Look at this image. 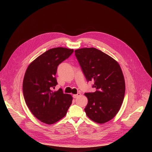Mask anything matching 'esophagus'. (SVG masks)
<instances>
[{
  "instance_id": "esophagus-1",
  "label": "esophagus",
  "mask_w": 152,
  "mask_h": 152,
  "mask_svg": "<svg viewBox=\"0 0 152 152\" xmlns=\"http://www.w3.org/2000/svg\"><path fill=\"white\" fill-rule=\"evenodd\" d=\"M80 95H81V94H80V93H78L77 94H74V95L73 96V97L75 99H76V98H77L78 97L80 96Z\"/></svg>"
}]
</instances>
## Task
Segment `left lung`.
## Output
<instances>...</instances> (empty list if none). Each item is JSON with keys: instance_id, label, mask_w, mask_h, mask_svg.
Listing matches in <instances>:
<instances>
[{"instance_id": "left-lung-1", "label": "left lung", "mask_w": 152, "mask_h": 152, "mask_svg": "<svg viewBox=\"0 0 152 152\" xmlns=\"http://www.w3.org/2000/svg\"><path fill=\"white\" fill-rule=\"evenodd\" d=\"M83 73L88 82L94 80V93H86V115L102 124L113 119L119 111L125 94V82L118 63L96 48L75 51Z\"/></svg>"}]
</instances>
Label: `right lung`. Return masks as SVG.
Masks as SVG:
<instances>
[{"label": "right lung", "mask_w": 152, "mask_h": 152, "mask_svg": "<svg viewBox=\"0 0 152 152\" xmlns=\"http://www.w3.org/2000/svg\"><path fill=\"white\" fill-rule=\"evenodd\" d=\"M73 49L56 48L42 53L28 66L23 82L25 102L32 114L41 122L53 124L66 115L73 98L61 88L52 89L58 84L55 75L58 66L67 59Z\"/></svg>", "instance_id": "add662e5"}]
</instances>
